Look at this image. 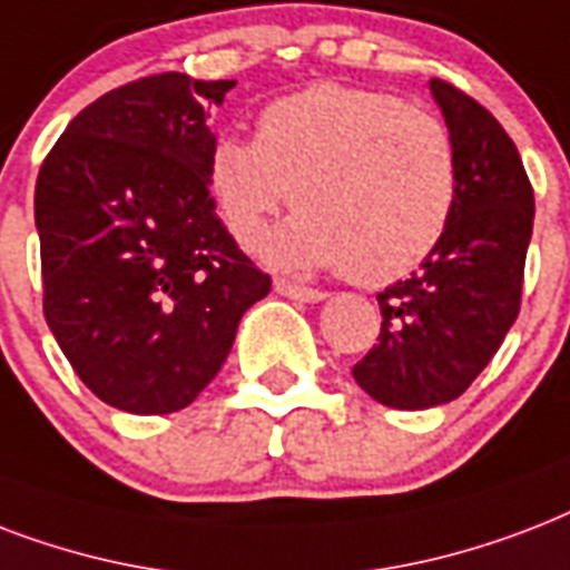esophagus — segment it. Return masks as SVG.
<instances>
[{
	"label": "esophagus",
	"mask_w": 570,
	"mask_h": 570,
	"mask_svg": "<svg viewBox=\"0 0 570 570\" xmlns=\"http://www.w3.org/2000/svg\"><path fill=\"white\" fill-rule=\"evenodd\" d=\"M273 288H276V294H282V297L299 299V303H321V299L326 297L324 291L308 288V285H297V282L288 279H276L273 282Z\"/></svg>",
	"instance_id": "esophagus-1"
}]
</instances>
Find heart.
I'll use <instances>...</instances> for the list:
<instances>
[{
  "label": "heart",
  "mask_w": 570,
  "mask_h": 570,
  "mask_svg": "<svg viewBox=\"0 0 570 570\" xmlns=\"http://www.w3.org/2000/svg\"><path fill=\"white\" fill-rule=\"evenodd\" d=\"M207 189L244 249L262 244L291 198L299 214L271 237L267 258L282 271L345 267L377 285L416 271L443 240L458 163L449 130L425 109L315 82L264 106L255 139L219 136Z\"/></svg>",
  "instance_id": "b5f03b06"
}]
</instances>
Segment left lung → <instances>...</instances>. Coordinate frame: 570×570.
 Here are the masks:
<instances>
[{
  "instance_id": "8db88e82",
  "label": "left lung",
  "mask_w": 570,
  "mask_h": 570,
  "mask_svg": "<svg viewBox=\"0 0 570 570\" xmlns=\"http://www.w3.org/2000/svg\"><path fill=\"white\" fill-rule=\"evenodd\" d=\"M458 163L449 232L410 279L377 294L381 335L354 381L395 410L454 401L500 351L520 312L535 198L518 148L461 88L431 79Z\"/></svg>"
}]
</instances>
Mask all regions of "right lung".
<instances>
[{"mask_svg": "<svg viewBox=\"0 0 570 570\" xmlns=\"http://www.w3.org/2000/svg\"><path fill=\"white\" fill-rule=\"evenodd\" d=\"M232 88L175 70L112 88L38 171L43 317L109 407L151 416L193 404L271 291L207 189V118Z\"/></svg>", "mask_w": 570, "mask_h": 570, "instance_id": "1", "label": "right lung"}]
</instances>
